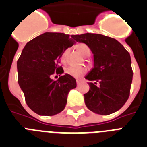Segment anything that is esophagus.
<instances>
[{
    "label": "esophagus",
    "instance_id": "esophagus-1",
    "mask_svg": "<svg viewBox=\"0 0 147 147\" xmlns=\"http://www.w3.org/2000/svg\"><path fill=\"white\" fill-rule=\"evenodd\" d=\"M76 82H77V85H79L81 84V80L80 79H77V80H76Z\"/></svg>",
    "mask_w": 147,
    "mask_h": 147
}]
</instances>
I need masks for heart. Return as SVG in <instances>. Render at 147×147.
<instances>
[{
    "mask_svg": "<svg viewBox=\"0 0 147 147\" xmlns=\"http://www.w3.org/2000/svg\"><path fill=\"white\" fill-rule=\"evenodd\" d=\"M78 48V52L80 53V54H82L84 56H86L88 54L91 53V50H90L89 47H88L87 45L85 44H79L77 47ZM67 51H65L62 55V60H64L65 58V55H66ZM85 69L84 68H82V67H76V66H70L68 67L65 70V72L69 76H71L72 77H75V78H80L85 73Z\"/></svg>",
    "mask_w": 147,
    "mask_h": 147,
    "instance_id": "obj_1",
    "label": "heart"
}]
</instances>
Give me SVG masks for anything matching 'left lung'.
<instances>
[{
    "mask_svg": "<svg viewBox=\"0 0 147 147\" xmlns=\"http://www.w3.org/2000/svg\"><path fill=\"white\" fill-rule=\"evenodd\" d=\"M76 42L89 47L94 56V67L85 76L89 91L84 94L86 107L95 114L107 115L121 109L127 100L133 79L130 53L121 43L101 34L72 35Z\"/></svg>",
    "mask_w": 147,
    "mask_h": 147,
    "instance_id": "left-lung-1",
    "label": "left lung"
}]
</instances>
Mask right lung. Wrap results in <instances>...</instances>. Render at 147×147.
I'll return each mask as SVG.
<instances>
[{
    "instance_id": "right-lung-1",
    "label": "right lung",
    "mask_w": 147,
    "mask_h": 147,
    "mask_svg": "<svg viewBox=\"0 0 147 147\" xmlns=\"http://www.w3.org/2000/svg\"><path fill=\"white\" fill-rule=\"evenodd\" d=\"M74 44L68 34L44 33L24 47L17 61L18 84L28 107L36 114L53 116L64 110L76 80L65 74L54 81L51 76L64 72L58 64L65 49Z\"/></svg>"
}]
</instances>
